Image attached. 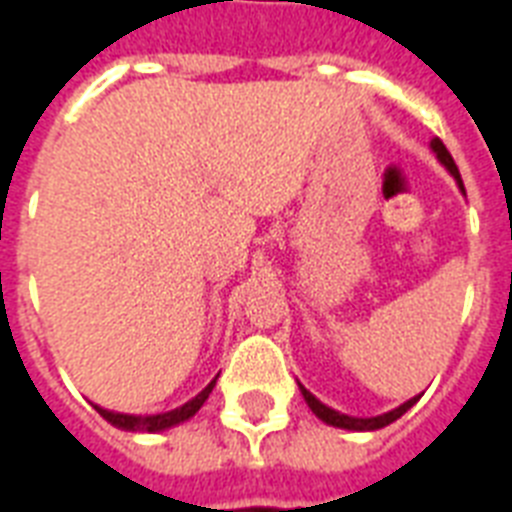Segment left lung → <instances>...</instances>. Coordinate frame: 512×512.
I'll list each match as a JSON object with an SVG mask.
<instances>
[{
  "label": "left lung",
  "instance_id": "1",
  "mask_svg": "<svg viewBox=\"0 0 512 512\" xmlns=\"http://www.w3.org/2000/svg\"><path fill=\"white\" fill-rule=\"evenodd\" d=\"M430 149L435 152V157H438V162H441L443 168L449 170L451 176H454V181H457V186L462 189V194H465V184H462V178H459V170L457 165H454V160H451L449 149L443 146L441 138H433L430 141ZM301 395H304V400H307V406L312 408V414L320 419V422H326V425L331 427H339V430H352V433H371V430H382V427L392 425L395 419H400L403 414H406L408 408L414 406L419 400L417 398H408L406 403H400L398 408H392V411H387V414H379V417H350V414H342V411H336V408L326 406V403H320L315 395H312L304 384H299Z\"/></svg>",
  "mask_w": 512,
  "mask_h": 512
}]
</instances>
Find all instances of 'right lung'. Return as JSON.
Listing matches in <instances>:
<instances>
[{"label":"right lung","mask_w":512,"mask_h":512,"mask_svg":"<svg viewBox=\"0 0 512 512\" xmlns=\"http://www.w3.org/2000/svg\"><path fill=\"white\" fill-rule=\"evenodd\" d=\"M219 379V376H216ZM216 379H211V384L205 387L202 392H197L192 400H186L184 406L173 408V411H162V414H120V411H109V408L95 406V411L106 419V422H112L114 427H120V430H128V433H162V430H170V427L181 425L186 419H192L197 411L202 408V403L208 400V395L216 387Z\"/></svg>","instance_id":"1"}]
</instances>
